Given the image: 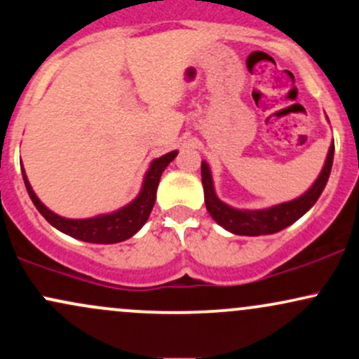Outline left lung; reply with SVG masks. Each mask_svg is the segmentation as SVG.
I'll use <instances>...</instances> for the list:
<instances>
[{
  "label": "left lung",
  "mask_w": 359,
  "mask_h": 359,
  "mask_svg": "<svg viewBox=\"0 0 359 359\" xmlns=\"http://www.w3.org/2000/svg\"><path fill=\"white\" fill-rule=\"evenodd\" d=\"M334 160V141L330 144L329 153L322 168L320 175L313 182V186L302 194L300 198L288 201V203L276 204V206L264 208V210H238V208L228 206L216 196L215 186H212V177L210 165L206 161L201 163V177H203L204 187V203L206 210L219 226L231 231L235 235H247V237H259V235H271L276 231H281L283 228L293 224L300 219L310 208L317 203L324 191L327 180H329L330 168Z\"/></svg>",
  "instance_id": "obj_1"
}]
</instances>
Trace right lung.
I'll return each instance as SVG.
<instances>
[{
  "label": "right lung",
  "instance_id": "obj_1",
  "mask_svg": "<svg viewBox=\"0 0 359 359\" xmlns=\"http://www.w3.org/2000/svg\"><path fill=\"white\" fill-rule=\"evenodd\" d=\"M177 151H170L167 155L155 158L149 163V168L143 179V186H141L140 194L136 196L135 201L126 204L121 210L109 212V215H98L95 218H86V219H71L62 218V216L56 215L46 208L41 203V199L35 196L32 186H30L29 179H27L25 170H22L23 182H25L27 192H29L30 199H32L34 206L37 208L39 212L57 228L62 233L69 235V237L83 240V242L90 243H117L124 242V240L131 238L133 235L141 230L144 223L148 222L149 212H151L153 206H155L156 199V189H158L160 177L168 163L175 158Z\"/></svg>",
  "mask_w": 359,
  "mask_h": 359
}]
</instances>
